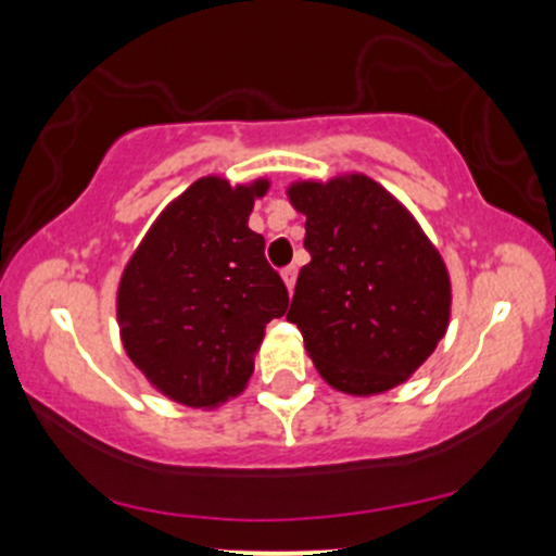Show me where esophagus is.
<instances>
[{"mask_svg":"<svg viewBox=\"0 0 556 556\" xmlns=\"http://www.w3.org/2000/svg\"><path fill=\"white\" fill-rule=\"evenodd\" d=\"M282 279H285L287 290L292 292V287H295V279H298V266H287V269H282Z\"/></svg>","mask_w":556,"mask_h":556,"instance_id":"esophagus-1","label":"esophagus"}]
</instances>
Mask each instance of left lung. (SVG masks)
<instances>
[{
    "label": "left lung",
    "mask_w": 556,
    "mask_h": 556,
    "mask_svg": "<svg viewBox=\"0 0 556 556\" xmlns=\"http://www.w3.org/2000/svg\"><path fill=\"white\" fill-rule=\"evenodd\" d=\"M305 251L287 321L321 379L368 394L410 379L450 324V274L405 206L366 175L292 182Z\"/></svg>",
    "instance_id": "left-lung-1"
}]
</instances>
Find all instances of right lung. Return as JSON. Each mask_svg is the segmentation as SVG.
Returning <instances> with one entry per match:
<instances>
[{"mask_svg":"<svg viewBox=\"0 0 556 556\" xmlns=\"http://www.w3.org/2000/svg\"><path fill=\"white\" fill-rule=\"evenodd\" d=\"M269 180L201 177L169 203L127 261L117 290L125 353L169 400L216 407L245 389L287 287L248 227Z\"/></svg>","mask_w":556,"mask_h":556,"instance_id":"obj_1","label":"right lung"}]
</instances>
